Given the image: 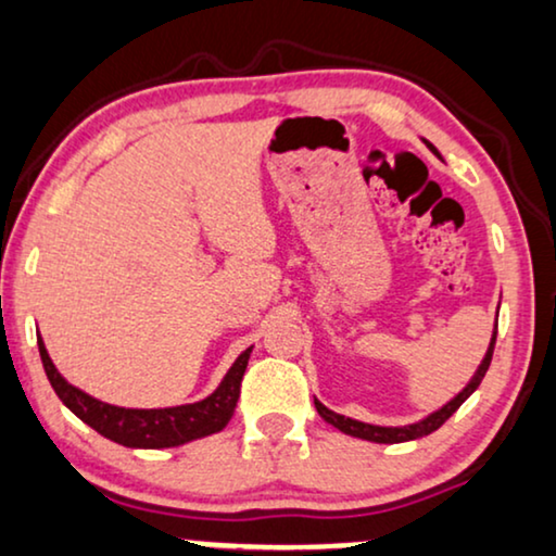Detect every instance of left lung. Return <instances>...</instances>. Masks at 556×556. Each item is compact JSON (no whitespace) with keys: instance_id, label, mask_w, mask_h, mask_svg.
<instances>
[{"instance_id":"8db88e82","label":"left lung","mask_w":556,"mask_h":556,"mask_svg":"<svg viewBox=\"0 0 556 556\" xmlns=\"http://www.w3.org/2000/svg\"><path fill=\"white\" fill-rule=\"evenodd\" d=\"M431 150H434V148H431ZM493 348H495V334H493V340H490V348L485 352V359H482V365L478 367V372H475V378L470 380V383H467L465 391L454 395V399L446 403V406L434 410V414L427 416V419L419 421V424H408V427H372V424H363V421L348 419V416L334 414V410H329L319 401H314L316 403V410H319L321 419L329 421L334 429H340V431H344V434H350V437L367 439V442L399 444V442H410V439H421V437H427V434H431V431H437L439 427H442V424L450 419L454 410L463 406V403L475 393V388H478L482 383V378H485V372H488V367H490V359H493Z\"/></svg>"}]
</instances>
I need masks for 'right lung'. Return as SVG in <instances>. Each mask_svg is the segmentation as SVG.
Instances as JSON below:
<instances>
[{"label": "right lung", "mask_w": 556, "mask_h": 556, "mask_svg": "<svg viewBox=\"0 0 556 556\" xmlns=\"http://www.w3.org/2000/svg\"><path fill=\"white\" fill-rule=\"evenodd\" d=\"M40 359L46 367V375L66 406L84 424H89L93 431L112 439L122 446H137V450H163V446H178L222 431L232 419L237 399H240L242 375L248 370V359L252 350H244L229 372L222 380V386L199 403L173 408H119L102 403L84 391H78L63 380V375L55 370L53 359L48 357V350L42 340H38Z\"/></svg>", "instance_id": "obj_1"}]
</instances>
